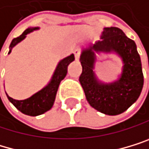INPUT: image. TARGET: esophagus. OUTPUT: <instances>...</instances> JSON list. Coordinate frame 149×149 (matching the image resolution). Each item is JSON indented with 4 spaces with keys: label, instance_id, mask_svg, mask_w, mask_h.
Wrapping results in <instances>:
<instances>
[{
    "label": "esophagus",
    "instance_id": "34e87169",
    "mask_svg": "<svg viewBox=\"0 0 149 149\" xmlns=\"http://www.w3.org/2000/svg\"><path fill=\"white\" fill-rule=\"evenodd\" d=\"M81 49L79 48H76L74 50V56H75V59L76 60H79V56H81Z\"/></svg>",
    "mask_w": 149,
    "mask_h": 149
}]
</instances>
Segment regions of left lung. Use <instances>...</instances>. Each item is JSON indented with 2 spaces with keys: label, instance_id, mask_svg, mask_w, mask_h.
Masks as SVG:
<instances>
[{
  "label": "left lung",
  "instance_id": "left-lung-1",
  "mask_svg": "<svg viewBox=\"0 0 149 149\" xmlns=\"http://www.w3.org/2000/svg\"><path fill=\"white\" fill-rule=\"evenodd\" d=\"M116 52L124 62L121 78L117 82L103 84L97 81L93 72L95 54ZM82 72L79 76L86 99L91 107L102 113L116 115L126 111L139 95L144 84L142 65L135 41L118 27H105L102 40L84 49L81 55Z\"/></svg>",
  "mask_w": 149,
  "mask_h": 149
}]
</instances>
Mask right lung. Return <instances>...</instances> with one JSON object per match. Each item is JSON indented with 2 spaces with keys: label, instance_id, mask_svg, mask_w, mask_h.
<instances>
[{
  "label": "right lung",
  "instance_id": "add662e5",
  "mask_svg": "<svg viewBox=\"0 0 149 149\" xmlns=\"http://www.w3.org/2000/svg\"><path fill=\"white\" fill-rule=\"evenodd\" d=\"M36 29H38V27L28 28L20 36L13 38L10 45V48L12 49L16 44H18L19 42L22 41L24 38H25L26 35ZM11 49H10V51H9V53L11 52ZM74 59H75V58H74L73 54L67 56L64 59H62L58 63V67H56L55 73L52 77V79H51V81L49 82V84L47 87H45L44 89L38 91V93H36V94L28 98V99L18 101V100L13 99V98L9 97L6 94L8 100L10 101L20 112H22L24 114L31 115V116H36V115L46 113L47 111L51 109V107L53 106L59 83L67 75L68 66L70 65V62H72Z\"/></svg>",
  "mask_w": 149,
  "mask_h": 149
}]
</instances>
